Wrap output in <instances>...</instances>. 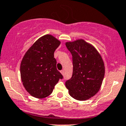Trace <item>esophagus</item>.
I'll return each instance as SVG.
<instances>
[{"mask_svg":"<svg viewBox=\"0 0 126 126\" xmlns=\"http://www.w3.org/2000/svg\"><path fill=\"white\" fill-rule=\"evenodd\" d=\"M60 72H61V74H62V75H64V70H62V71H60Z\"/></svg>","mask_w":126,"mask_h":126,"instance_id":"obj_1","label":"esophagus"}]
</instances>
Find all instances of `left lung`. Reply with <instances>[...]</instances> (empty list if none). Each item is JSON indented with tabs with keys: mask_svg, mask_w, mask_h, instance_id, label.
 <instances>
[{
	"mask_svg": "<svg viewBox=\"0 0 126 126\" xmlns=\"http://www.w3.org/2000/svg\"><path fill=\"white\" fill-rule=\"evenodd\" d=\"M72 56V77L65 83L69 95L78 101H86L99 91L105 75V66L96 48L82 39L66 42Z\"/></svg>",
	"mask_w": 126,
	"mask_h": 126,
	"instance_id": "1",
	"label": "left lung"
}]
</instances>
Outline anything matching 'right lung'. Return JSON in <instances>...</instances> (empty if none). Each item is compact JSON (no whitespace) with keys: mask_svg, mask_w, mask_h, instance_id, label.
<instances>
[{"mask_svg":"<svg viewBox=\"0 0 126 126\" xmlns=\"http://www.w3.org/2000/svg\"><path fill=\"white\" fill-rule=\"evenodd\" d=\"M61 42L51 35L36 40L24 55L20 72L22 84L31 96L46 97L63 76L57 69L54 52Z\"/></svg>","mask_w":126,"mask_h":126,"instance_id":"obj_1","label":"right lung"}]
</instances>
